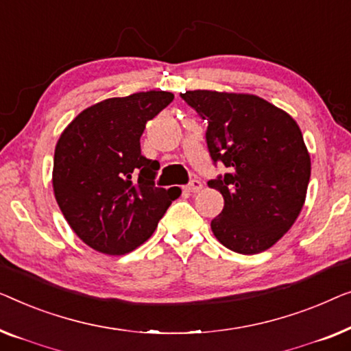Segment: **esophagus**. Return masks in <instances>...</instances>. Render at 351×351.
<instances>
[{
	"label": "esophagus",
	"instance_id": "1",
	"mask_svg": "<svg viewBox=\"0 0 351 351\" xmlns=\"http://www.w3.org/2000/svg\"><path fill=\"white\" fill-rule=\"evenodd\" d=\"M202 187H204V184H202L199 180H192L189 184L184 187V191L186 192H191V194H195V192H199Z\"/></svg>",
	"mask_w": 351,
	"mask_h": 351
}]
</instances>
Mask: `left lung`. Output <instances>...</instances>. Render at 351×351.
Segmentation results:
<instances>
[{"instance_id": "1", "label": "left lung", "mask_w": 351, "mask_h": 351, "mask_svg": "<svg viewBox=\"0 0 351 351\" xmlns=\"http://www.w3.org/2000/svg\"><path fill=\"white\" fill-rule=\"evenodd\" d=\"M181 98L206 121L211 159L227 169L208 181L224 197L211 230L235 253H263L304 206L312 167L302 132L288 112L250 93L187 90Z\"/></svg>"}]
</instances>
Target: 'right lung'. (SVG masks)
Here are the masks:
<instances>
[{
	"mask_svg": "<svg viewBox=\"0 0 351 351\" xmlns=\"http://www.w3.org/2000/svg\"><path fill=\"white\" fill-rule=\"evenodd\" d=\"M173 98L164 90L108 98L77 114L58 138L53 194L90 248L110 256L130 253L149 239L181 194L156 187L159 167L141 156L140 146L147 121Z\"/></svg>",
	"mask_w": 351,
	"mask_h": 351,
	"instance_id": "add662e5",
	"label": "right lung"
}]
</instances>
